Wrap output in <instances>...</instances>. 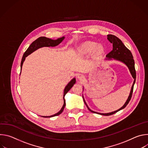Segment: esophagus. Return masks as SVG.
<instances>
[{
    "mask_svg": "<svg viewBox=\"0 0 148 148\" xmlns=\"http://www.w3.org/2000/svg\"><path fill=\"white\" fill-rule=\"evenodd\" d=\"M77 78L79 80H83L85 78V77H84V75L82 74H78L77 75Z\"/></svg>",
    "mask_w": 148,
    "mask_h": 148,
    "instance_id": "obj_1",
    "label": "esophagus"
}]
</instances>
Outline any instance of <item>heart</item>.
<instances>
[{
	"instance_id": "b5f03b06",
	"label": "heart",
	"mask_w": 148,
	"mask_h": 148,
	"mask_svg": "<svg viewBox=\"0 0 148 148\" xmlns=\"http://www.w3.org/2000/svg\"><path fill=\"white\" fill-rule=\"evenodd\" d=\"M79 50L88 53L92 52L94 50L97 54H101L104 51V48L102 45H98L95 42L87 41L83 43L79 47Z\"/></svg>"
}]
</instances>
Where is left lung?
Here are the masks:
<instances>
[{"mask_svg":"<svg viewBox=\"0 0 148 148\" xmlns=\"http://www.w3.org/2000/svg\"><path fill=\"white\" fill-rule=\"evenodd\" d=\"M107 38L110 41V43H111L112 44L113 49H112V50L106 56L107 58H105V60H111L113 59V60H117V61L123 62V64H125L128 68V69L131 73V74L132 75L133 78L134 79V81L133 84H132V87H131L130 94L129 95V97H128L127 100H126V101L125 102L124 105L121 108H119V110L115 111L114 112L102 114V113H99V112H97L92 111L88 107L85 99H84V97L82 96L84 103H86L88 109L91 112L96 113V114H99L101 115H105V116H108V115L114 114L116 112H118L119 111H120L126 107V106L128 105V103H129V102L130 101V100L131 99L132 92H133V90H134V84H135V80H136V71H135V61H134V57H133V56H132L131 51L125 47V46L123 45L122 41L119 38H118L116 36L112 35V34H108V35H107Z\"/></svg>","mask_w":148,"mask_h":148,"instance_id":"1","label":"left lung"}]
</instances>
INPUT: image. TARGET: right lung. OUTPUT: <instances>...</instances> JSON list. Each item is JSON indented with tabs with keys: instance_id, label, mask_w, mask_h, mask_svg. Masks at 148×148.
Here are the masks:
<instances>
[{
	"instance_id": "right-lung-1",
	"label": "right lung",
	"mask_w": 148,
	"mask_h": 148,
	"mask_svg": "<svg viewBox=\"0 0 148 148\" xmlns=\"http://www.w3.org/2000/svg\"><path fill=\"white\" fill-rule=\"evenodd\" d=\"M64 38H65V37H62L58 38L56 40H53V39H51L49 38H47L46 37H38L37 39H36L35 41H34L33 42V43L30 45L29 48L27 49V50L25 52V53L23 56L22 59V61H21V64H20L21 71H22V68L23 62L25 61L26 57H27L29 55H30L34 51L37 50V49H38L40 48H41V47L57 46L59 44H60ZM20 74H21V72H20ZM75 82H76V79L75 78H74L68 83L67 85L66 86L64 90V94H63V100H64V104H63L62 107L61 109L60 110V111L54 115H51V116H41L45 117V118H50V117L57 116L62 112V111H63V110H64L65 106H66V100L64 99V97H65L66 94L69 92V91L73 87V86L75 83Z\"/></svg>"
}]
</instances>
